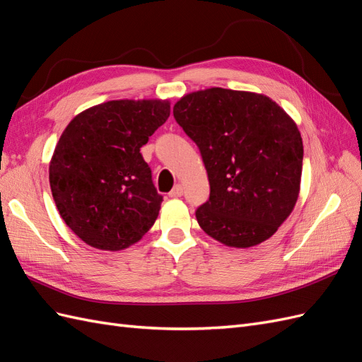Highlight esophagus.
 I'll return each mask as SVG.
<instances>
[{
	"label": "esophagus",
	"mask_w": 362,
	"mask_h": 362,
	"mask_svg": "<svg viewBox=\"0 0 362 362\" xmlns=\"http://www.w3.org/2000/svg\"><path fill=\"white\" fill-rule=\"evenodd\" d=\"M169 196H170V198H180V196H182V185L181 184L175 185V187L170 190Z\"/></svg>",
	"instance_id": "obj_1"
}]
</instances>
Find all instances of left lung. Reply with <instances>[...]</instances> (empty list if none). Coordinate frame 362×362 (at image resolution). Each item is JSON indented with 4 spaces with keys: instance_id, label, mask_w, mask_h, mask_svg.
Masks as SVG:
<instances>
[{
    "instance_id": "obj_1",
    "label": "left lung",
    "mask_w": 362,
    "mask_h": 362,
    "mask_svg": "<svg viewBox=\"0 0 362 362\" xmlns=\"http://www.w3.org/2000/svg\"><path fill=\"white\" fill-rule=\"evenodd\" d=\"M173 117L198 145L210 181V199L196 210L199 226L231 247L270 238L300 190L294 120L269 96L222 87L182 96Z\"/></svg>"
}]
</instances>
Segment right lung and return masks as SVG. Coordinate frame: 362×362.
I'll return each instance as SVG.
<instances>
[{
    "label": "right lung",
    "instance_id": "1",
    "mask_svg": "<svg viewBox=\"0 0 362 362\" xmlns=\"http://www.w3.org/2000/svg\"><path fill=\"white\" fill-rule=\"evenodd\" d=\"M169 115V101L119 100L87 108L64 128L49 185L64 223L84 243L122 250L154 225L163 196L140 148Z\"/></svg>",
    "mask_w": 362,
    "mask_h": 362
}]
</instances>
